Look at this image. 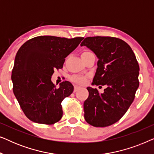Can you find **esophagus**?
Wrapping results in <instances>:
<instances>
[{
	"label": "esophagus",
	"instance_id": "1",
	"mask_svg": "<svg viewBox=\"0 0 154 154\" xmlns=\"http://www.w3.org/2000/svg\"><path fill=\"white\" fill-rule=\"evenodd\" d=\"M79 88H80L79 86H78V85H75V87H74V92H76L77 90H79Z\"/></svg>",
	"mask_w": 154,
	"mask_h": 154
}]
</instances>
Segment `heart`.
Returning a JSON list of instances; mask_svg holds the SVG:
<instances>
[{"mask_svg": "<svg viewBox=\"0 0 154 154\" xmlns=\"http://www.w3.org/2000/svg\"><path fill=\"white\" fill-rule=\"evenodd\" d=\"M89 52H90L86 51V52H84L83 54H87V53H89ZM71 80L73 82H74V83L77 84H83L85 82V78L83 76H81V75H73V76L71 77Z\"/></svg>", "mask_w": 154, "mask_h": 154, "instance_id": "heart-1", "label": "heart"}]
</instances>
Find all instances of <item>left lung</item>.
<instances>
[{
	"instance_id": "obj_1",
	"label": "left lung",
	"mask_w": 154,
	"mask_h": 154,
	"mask_svg": "<svg viewBox=\"0 0 154 154\" xmlns=\"http://www.w3.org/2000/svg\"><path fill=\"white\" fill-rule=\"evenodd\" d=\"M97 57L93 79L96 85H105L103 93L87 88L84 118L94 127H106L119 121L133 102L140 85V66L132 48L123 40L110 36L87 37L81 44Z\"/></svg>"
}]
</instances>
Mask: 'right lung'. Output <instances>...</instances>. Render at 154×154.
Returning a JSON list of instances; mask_svg holds the SVG:
<instances>
[{
	"instance_id": "add662e5",
	"label": "right lung",
	"mask_w": 154,
	"mask_h": 154,
	"mask_svg": "<svg viewBox=\"0 0 154 154\" xmlns=\"http://www.w3.org/2000/svg\"><path fill=\"white\" fill-rule=\"evenodd\" d=\"M83 38L41 35L27 41L17 52L11 76L13 92L31 121L52 125L62 119L61 103L72 93L73 86L65 81L57 88L51 76Z\"/></svg>"
}]
</instances>
